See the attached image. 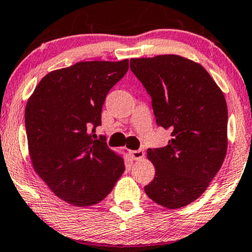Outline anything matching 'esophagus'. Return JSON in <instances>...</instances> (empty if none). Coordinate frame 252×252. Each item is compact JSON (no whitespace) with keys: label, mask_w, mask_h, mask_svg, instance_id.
<instances>
[{"label":"esophagus","mask_w":252,"mask_h":252,"mask_svg":"<svg viewBox=\"0 0 252 252\" xmlns=\"http://www.w3.org/2000/svg\"><path fill=\"white\" fill-rule=\"evenodd\" d=\"M129 156L132 158L133 159H141L145 158V152H143L142 149H138V150H132V152L129 153Z\"/></svg>","instance_id":"34e87169"}]
</instances>
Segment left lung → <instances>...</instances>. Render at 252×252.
Listing matches in <instances>:
<instances>
[{"mask_svg":"<svg viewBox=\"0 0 252 252\" xmlns=\"http://www.w3.org/2000/svg\"><path fill=\"white\" fill-rule=\"evenodd\" d=\"M130 70L152 98L158 126L171 132L162 148L148 149L155 177L145 192L170 210L198 199L227 154V103L201 64L175 54L130 59Z\"/></svg>","mask_w":252,"mask_h":252,"instance_id":"obj_1","label":"left lung"}]
</instances>
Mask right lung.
<instances>
[{
    "mask_svg": "<svg viewBox=\"0 0 252 252\" xmlns=\"http://www.w3.org/2000/svg\"><path fill=\"white\" fill-rule=\"evenodd\" d=\"M128 60L82 61L48 73L25 107L29 154L55 195L77 207L102 201L125 171L124 159L94 138L106 94Z\"/></svg>",
    "mask_w": 252,
    "mask_h": 252,
    "instance_id": "right-lung-1",
    "label": "right lung"
}]
</instances>
